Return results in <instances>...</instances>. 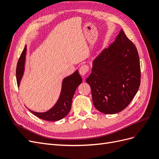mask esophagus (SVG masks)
<instances>
[{
	"label": "esophagus",
	"instance_id": "34e87169",
	"mask_svg": "<svg viewBox=\"0 0 159 159\" xmlns=\"http://www.w3.org/2000/svg\"><path fill=\"white\" fill-rule=\"evenodd\" d=\"M89 71V67L87 65H83L80 67V68L79 70L80 74L81 75H84L86 74V73Z\"/></svg>",
	"mask_w": 159,
	"mask_h": 159
}]
</instances>
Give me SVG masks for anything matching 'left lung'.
Returning <instances> with one entry per match:
<instances>
[{
    "label": "left lung",
    "mask_w": 159,
    "mask_h": 159,
    "mask_svg": "<svg viewBox=\"0 0 159 159\" xmlns=\"http://www.w3.org/2000/svg\"><path fill=\"white\" fill-rule=\"evenodd\" d=\"M86 79L95 107L105 114L121 111L131 103L141 83V68L135 46L121 29L115 42L92 62Z\"/></svg>",
    "instance_id": "obj_1"
}]
</instances>
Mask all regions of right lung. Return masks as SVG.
<instances>
[{"label": "right lung", "mask_w": 159, "mask_h": 159, "mask_svg": "<svg viewBox=\"0 0 159 159\" xmlns=\"http://www.w3.org/2000/svg\"><path fill=\"white\" fill-rule=\"evenodd\" d=\"M26 54V46H25L19 58L16 66V81L18 87L20 86V81L25 72V65ZM82 82V78L79 74L78 70L74 74L66 77L62 81L61 93L56 104L46 112L38 113L29 109L36 117L49 121H56L65 117L70 112L72 99L78 86Z\"/></svg>", "instance_id": "obj_1"}]
</instances>
